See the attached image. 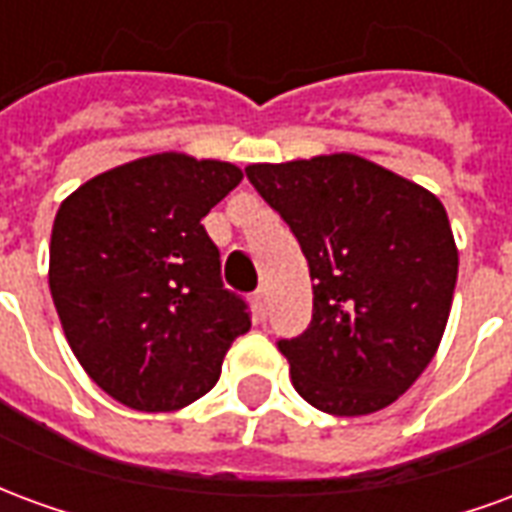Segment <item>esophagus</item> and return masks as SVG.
<instances>
[{
	"mask_svg": "<svg viewBox=\"0 0 512 512\" xmlns=\"http://www.w3.org/2000/svg\"><path fill=\"white\" fill-rule=\"evenodd\" d=\"M252 304H255L257 318L263 321V318H266V315H268V290H266V288L257 290L255 296H252Z\"/></svg>",
	"mask_w": 512,
	"mask_h": 512,
	"instance_id": "esophagus-1",
	"label": "esophagus"
}]
</instances>
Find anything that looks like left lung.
Listing matches in <instances>:
<instances>
[{
    "instance_id": "left-lung-1",
    "label": "left lung",
    "mask_w": 512,
    "mask_h": 512,
    "mask_svg": "<svg viewBox=\"0 0 512 512\" xmlns=\"http://www.w3.org/2000/svg\"><path fill=\"white\" fill-rule=\"evenodd\" d=\"M246 178L315 279L307 332L279 340L296 392L334 417L395 403L450 318L458 246L439 197L354 153L249 164Z\"/></svg>"
}]
</instances>
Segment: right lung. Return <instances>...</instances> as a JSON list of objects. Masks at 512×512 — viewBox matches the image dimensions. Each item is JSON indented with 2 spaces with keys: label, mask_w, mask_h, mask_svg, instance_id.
Wrapping results in <instances>:
<instances>
[{
  "label": "right lung",
  "mask_w": 512,
  "mask_h": 512,
  "mask_svg": "<svg viewBox=\"0 0 512 512\" xmlns=\"http://www.w3.org/2000/svg\"><path fill=\"white\" fill-rule=\"evenodd\" d=\"M230 161L156 153L87 180L54 216L49 288L84 373L134 411L211 392L249 332L202 216L241 183Z\"/></svg>",
  "instance_id": "1"
}]
</instances>
